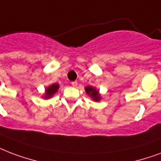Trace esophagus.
Listing matches in <instances>:
<instances>
[{
    "label": "esophagus",
    "mask_w": 161,
    "mask_h": 161,
    "mask_svg": "<svg viewBox=\"0 0 161 161\" xmlns=\"http://www.w3.org/2000/svg\"><path fill=\"white\" fill-rule=\"evenodd\" d=\"M72 85L73 87H77L78 86V82L77 81H73V82H72Z\"/></svg>",
    "instance_id": "esophagus-1"
}]
</instances>
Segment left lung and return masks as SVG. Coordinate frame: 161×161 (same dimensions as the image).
<instances>
[{"label":"left lung","instance_id":"1","mask_svg":"<svg viewBox=\"0 0 161 161\" xmlns=\"http://www.w3.org/2000/svg\"><path fill=\"white\" fill-rule=\"evenodd\" d=\"M85 91L94 101H99L100 100V94H99V91L94 87H91V86L86 87Z\"/></svg>","mask_w":161,"mask_h":161}]
</instances>
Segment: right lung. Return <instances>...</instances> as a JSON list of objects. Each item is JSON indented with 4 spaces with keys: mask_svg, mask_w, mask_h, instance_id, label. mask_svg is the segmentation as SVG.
Here are the masks:
<instances>
[{
    "mask_svg": "<svg viewBox=\"0 0 161 161\" xmlns=\"http://www.w3.org/2000/svg\"><path fill=\"white\" fill-rule=\"evenodd\" d=\"M59 89V85L57 83H53L52 85L49 86L47 89H45V94L44 98L45 99H49L56 94V92Z\"/></svg>",
    "mask_w": 161,
    "mask_h": 161,
    "instance_id": "1",
    "label": "right lung"
}]
</instances>
